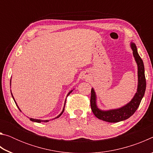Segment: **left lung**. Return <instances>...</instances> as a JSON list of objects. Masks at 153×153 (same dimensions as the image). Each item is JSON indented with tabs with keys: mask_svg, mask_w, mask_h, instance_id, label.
Instances as JSON below:
<instances>
[{
	"mask_svg": "<svg viewBox=\"0 0 153 153\" xmlns=\"http://www.w3.org/2000/svg\"><path fill=\"white\" fill-rule=\"evenodd\" d=\"M131 48L133 51V55L138 65V88L131 101L122 107L115 109L102 111L98 108L97 105V96L94 88L91 90L90 97V106L94 115L100 120L110 123H116L126 120L130 117L136 112L143 98L146 90V78L144 74V66L143 61L138 53L136 46L134 43L131 42Z\"/></svg>",
	"mask_w": 153,
	"mask_h": 153,
	"instance_id": "1",
	"label": "left lung"
}]
</instances>
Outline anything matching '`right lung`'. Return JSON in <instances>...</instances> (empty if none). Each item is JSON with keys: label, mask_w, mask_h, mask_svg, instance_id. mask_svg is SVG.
I'll return each instance as SVG.
<instances>
[{"label": "right lung", "mask_w": 153, "mask_h": 153, "mask_svg": "<svg viewBox=\"0 0 153 153\" xmlns=\"http://www.w3.org/2000/svg\"><path fill=\"white\" fill-rule=\"evenodd\" d=\"M72 91H73V90H71V91L69 92L68 93V94H67V97H68V96L71 94ZM11 95H12V97H13V100H14V101H15V104H16V105H17V107H18V108H19L20 111H22L20 110V108H19V107H18V105H17L16 102H15V99H14V97H13V96L12 93H11ZM65 102H66V100H65ZM65 105H64L63 109V111H62V112H61L60 114H59V115L57 116V117H55V118H54V119H53V120H55V119H56V118H58V117H60V116L62 115V114H63V111H64V110H65ZM30 120L31 121H34V122H37V123H41V122H48V121H49V120H36V119H33V118H30Z\"/></svg>", "instance_id": "add662e5"}]
</instances>
